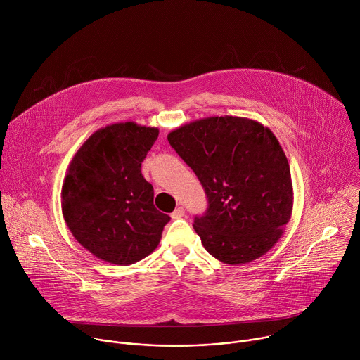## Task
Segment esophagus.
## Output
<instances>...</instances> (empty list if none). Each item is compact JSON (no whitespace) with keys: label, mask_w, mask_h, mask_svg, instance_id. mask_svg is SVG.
Instances as JSON below:
<instances>
[{"label":"esophagus","mask_w":360,"mask_h":360,"mask_svg":"<svg viewBox=\"0 0 360 360\" xmlns=\"http://www.w3.org/2000/svg\"><path fill=\"white\" fill-rule=\"evenodd\" d=\"M182 217H185V210L182 207H178L172 214H171V218L172 219H181Z\"/></svg>","instance_id":"34e87169"}]
</instances>
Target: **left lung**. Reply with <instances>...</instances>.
Returning a JSON list of instances; mask_svg holds the SVG:
<instances>
[{
  "mask_svg": "<svg viewBox=\"0 0 360 360\" xmlns=\"http://www.w3.org/2000/svg\"><path fill=\"white\" fill-rule=\"evenodd\" d=\"M196 174L208 210L195 217L203 248L228 265L261 258L283 235L293 208L289 162L274 132L243 117H210L168 134Z\"/></svg>",
  "mask_w": 360,
  "mask_h": 360,
  "instance_id": "1",
  "label": "left lung"
}]
</instances>
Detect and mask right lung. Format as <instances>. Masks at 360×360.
Segmentation results:
<instances>
[{"mask_svg": "<svg viewBox=\"0 0 360 360\" xmlns=\"http://www.w3.org/2000/svg\"><path fill=\"white\" fill-rule=\"evenodd\" d=\"M158 128L118 122L95 131L72 158L61 207L74 238L98 259L132 265L158 246L167 214L153 205L141 165Z\"/></svg>", "mask_w": 360, "mask_h": 360, "instance_id": "1", "label": "right lung"}]
</instances>
